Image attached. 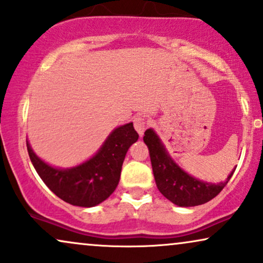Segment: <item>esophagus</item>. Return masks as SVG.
Returning <instances> with one entry per match:
<instances>
[{"mask_svg": "<svg viewBox=\"0 0 263 263\" xmlns=\"http://www.w3.org/2000/svg\"><path fill=\"white\" fill-rule=\"evenodd\" d=\"M148 125H150V121H148V118H146L145 116H137L134 118V128L140 135L144 134L145 129H146Z\"/></svg>", "mask_w": 263, "mask_h": 263, "instance_id": "1", "label": "esophagus"}]
</instances>
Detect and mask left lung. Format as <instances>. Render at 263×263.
Segmentation results:
<instances>
[{
    "label": "left lung",
    "mask_w": 263,
    "mask_h": 263,
    "mask_svg": "<svg viewBox=\"0 0 263 263\" xmlns=\"http://www.w3.org/2000/svg\"><path fill=\"white\" fill-rule=\"evenodd\" d=\"M144 142L148 147L152 171L158 190L174 205L191 207L209 202L221 193L235 171L233 170L228 178L217 185L203 183L189 176L174 163L152 129L145 132Z\"/></svg>",
    "instance_id": "8db88e82"
}]
</instances>
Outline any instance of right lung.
Instances as JSON below:
<instances>
[{
	"label": "right lung",
	"instance_id": "obj_1",
	"mask_svg": "<svg viewBox=\"0 0 263 263\" xmlns=\"http://www.w3.org/2000/svg\"><path fill=\"white\" fill-rule=\"evenodd\" d=\"M138 139L139 134L133 123L119 126L95 156L70 170L48 166L32 152L28 142L27 147L32 166L48 189L70 205L92 207L116 190L126 151Z\"/></svg>",
	"mask_w": 263,
	"mask_h": 263
}]
</instances>
